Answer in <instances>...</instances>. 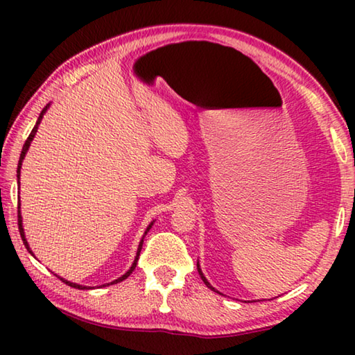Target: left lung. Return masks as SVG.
I'll use <instances>...</instances> for the list:
<instances>
[{"label":"left lung","mask_w":355,"mask_h":355,"mask_svg":"<svg viewBox=\"0 0 355 355\" xmlns=\"http://www.w3.org/2000/svg\"><path fill=\"white\" fill-rule=\"evenodd\" d=\"M197 271H199V274H200V277H202V280H203V282H205V285H207L208 288H211V290H213V291H216V290H214V288H213L211 285H209V282H208V280L205 279V275H203V272H202V269H200V266H199V263H197Z\"/></svg>","instance_id":"obj_1"}]
</instances>
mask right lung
I'll return each mask as SVG.
<instances>
[{
	"mask_svg": "<svg viewBox=\"0 0 355 355\" xmlns=\"http://www.w3.org/2000/svg\"><path fill=\"white\" fill-rule=\"evenodd\" d=\"M48 107H50V105H46L44 110H42V112H40V116H39V119H37V122H35V125H34V128H33V131H31V135L28 136V139H26V142H25V146H23V148H21V153H20V161H19V169H17V177L20 178V169H21V163H23V159H25V155H26V152H28V148H29V146H31V141L34 139V136H35V133H37V128H39V125H40V122H42V117H44V114L46 112V110ZM152 225H153V222L152 224H150L148 227H147V230H146V233H144V236L147 235V232L150 230V228H152ZM19 230H20V235H21V239H23V244L26 245V249L31 252V249H29V244H28V241H26V238H25V230H23V225H21V214H20V211H19ZM144 236H142V239H141V243H139V248H137V252H136V258H135V261H133V264H131V268L128 269L127 272H125L122 277H119V279H116L114 282H111V284H106V285H112V284H119V282H122V280H125L128 277V275L135 271V268H136V264H137V258H139V254H141V249H142V243H144ZM33 254V252H31ZM64 284H67L69 286H71V288H78V290H91V288L89 286H83V285H78V284H73V282H69V280H65V279H61ZM106 285H103V286H106Z\"/></svg>",
	"mask_w": 355,
	"mask_h": 355,
	"instance_id": "1",
	"label": "right lung"
}]
</instances>
